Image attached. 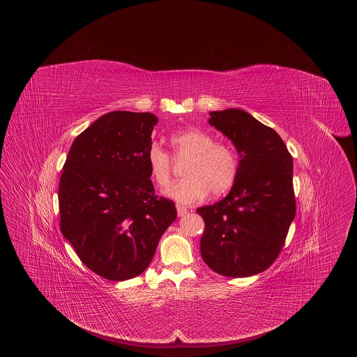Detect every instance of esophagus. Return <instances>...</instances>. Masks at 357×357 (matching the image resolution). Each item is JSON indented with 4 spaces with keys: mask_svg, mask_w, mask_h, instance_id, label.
<instances>
[{
    "mask_svg": "<svg viewBox=\"0 0 357 357\" xmlns=\"http://www.w3.org/2000/svg\"><path fill=\"white\" fill-rule=\"evenodd\" d=\"M176 210H178V215L179 217H183L187 214V207L182 206V204H176Z\"/></svg>",
    "mask_w": 357,
    "mask_h": 357,
    "instance_id": "1",
    "label": "esophagus"
}]
</instances>
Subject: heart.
<instances>
[{"label": "heart", "mask_w": 357, "mask_h": 357, "mask_svg": "<svg viewBox=\"0 0 357 357\" xmlns=\"http://www.w3.org/2000/svg\"><path fill=\"white\" fill-rule=\"evenodd\" d=\"M171 151L175 159H187L185 178L172 183L165 194L179 204H194L210 192L221 195L234 185L239 162L234 147L223 140H214L204 130L188 127L170 135ZM150 176L156 186L166 187L172 175L170 153L158 143L146 153Z\"/></svg>", "instance_id": "obj_1"}]
</instances>
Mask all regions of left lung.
<instances>
[{
	"label": "left lung",
	"mask_w": 357,
	"mask_h": 357,
	"mask_svg": "<svg viewBox=\"0 0 357 357\" xmlns=\"http://www.w3.org/2000/svg\"><path fill=\"white\" fill-rule=\"evenodd\" d=\"M208 123L239 153L234 185L220 202L202 206L201 255L226 277H250L272 266L296 215L293 159L284 140L243 109L210 112Z\"/></svg>",
	"instance_id": "8db88e82"
}]
</instances>
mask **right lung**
<instances>
[{"instance_id": "1", "label": "right lung", "mask_w": 357, "mask_h": 357, "mask_svg": "<svg viewBox=\"0 0 357 357\" xmlns=\"http://www.w3.org/2000/svg\"><path fill=\"white\" fill-rule=\"evenodd\" d=\"M158 118L114 111L73 140L59 186L60 229L85 266L109 281L144 272L175 204L158 197L146 153Z\"/></svg>"}]
</instances>
